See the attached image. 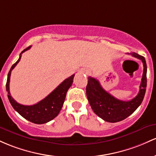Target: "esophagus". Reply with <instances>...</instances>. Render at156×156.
Masks as SVG:
<instances>
[{"instance_id":"1","label":"esophagus","mask_w":156,"mask_h":156,"mask_svg":"<svg viewBox=\"0 0 156 156\" xmlns=\"http://www.w3.org/2000/svg\"><path fill=\"white\" fill-rule=\"evenodd\" d=\"M86 73H88V71H86Z\"/></svg>"}]
</instances>
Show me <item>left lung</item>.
<instances>
[{"mask_svg":"<svg viewBox=\"0 0 156 156\" xmlns=\"http://www.w3.org/2000/svg\"><path fill=\"white\" fill-rule=\"evenodd\" d=\"M133 57L141 59L144 66L142 79L138 95L130 101H122L111 95L95 78L89 76L86 94L92 110L98 116L108 122H118L132 114L144 99L147 87V64L144 57L133 52Z\"/></svg>","mask_w":156,"mask_h":156,"instance_id":"obj_1","label":"left lung"}]
</instances>
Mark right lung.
<instances>
[{
  "instance_id": "obj_1",
  "label": "right lung",
  "mask_w": 156,
  "mask_h": 156,
  "mask_svg": "<svg viewBox=\"0 0 156 156\" xmlns=\"http://www.w3.org/2000/svg\"><path fill=\"white\" fill-rule=\"evenodd\" d=\"M31 46L28 47L20 53V57L13 66H12L9 72L8 73L7 81H6V91L8 92V99L11 103L12 106L20 115L29 122L34 124L47 123L51 121L59 114L62 109L63 103L66 99V94L69 87L73 83L74 74L66 79L60 85H59L50 94H48L45 99H42L39 102L33 105H23L19 104L11 97L9 92V81L11 72L14 68L18 63L21 58V55L26 51L29 50Z\"/></svg>"
}]
</instances>
